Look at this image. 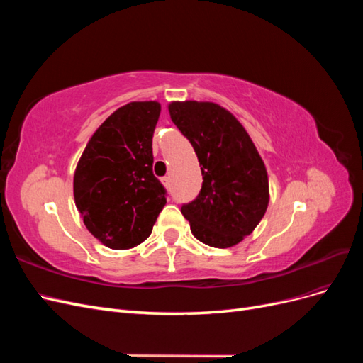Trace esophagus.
Returning a JSON list of instances; mask_svg holds the SVG:
<instances>
[{"label": "esophagus", "mask_w": 363, "mask_h": 363, "mask_svg": "<svg viewBox=\"0 0 363 363\" xmlns=\"http://www.w3.org/2000/svg\"><path fill=\"white\" fill-rule=\"evenodd\" d=\"M162 183H163L164 188H169V183H171V180H169V177H163V179H162Z\"/></svg>", "instance_id": "34e87169"}]
</instances>
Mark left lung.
<instances>
[{
	"mask_svg": "<svg viewBox=\"0 0 363 363\" xmlns=\"http://www.w3.org/2000/svg\"><path fill=\"white\" fill-rule=\"evenodd\" d=\"M172 123L199 157L203 186L182 206L192 235L203 244L228 248L251 235L269 203L268 172L244 125L211 101H172Z\"/></svg>",
	"mask_w": 363,
	"mask_h": 363,
	"instance_id": "obj_1",
	"label": "left lung"
}]
</instances>
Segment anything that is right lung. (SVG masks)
I'll list each match as a JSON object with an SVG mask.
<instances>
[{"label": "right lung", "instance_id": "add662e5", "mask_svg": "<svg viewBox=\"0 0 363 363\" xmlns=\"http://www.w3.org/2000/svg\"><path fill=\"white\" fill-rule=\"evenodd\" d=\"M157 101L119 107L96 128L74 172V200L86 228L112 250L133 248L151 235L167 204L152 174Z\"/></svg>", "mask_w": 363, "mask_h": 363}]
</instances>
